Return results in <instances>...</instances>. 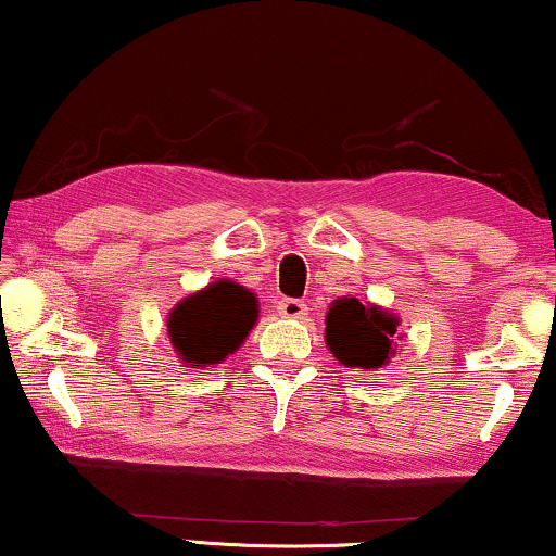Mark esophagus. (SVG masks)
I'll list each match as a JSON object with an SVG mask.
<instances>
[{
  "label": "esophagus",
  "instance_id": "34e87169",
  "mask_svg": "<svg viewBox=\"0 0 556 556\" xmlns=\"http://www.w3.org/2000/svg\"><path fill=\"white\" fill-rule=\"evenodd\" d=\"M278 313L283 318L301 320V318H305V313H308V308H305V303L298 301V298H283V301H278Z\"/></svg>",
  "mask_w": 556,
  "mask_h": 556
}]
</instances>
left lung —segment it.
Returning <instances> with one entry per match:
<instances>
[{
  "instance_id": "1",
  "label": "left lung",
  "mask_w": 556,
  "mask_h": 556,
  "mask_svg": "<svg viewBox=\"0 0 556 556\" xmlns=\"http://www.w3.org/2000/svg\"><path fill=\"white\" fill-rule=\"evenodd\" d=\"M399 320L358 298H338L326 316L328 349L343 366L378 368L393 353Z\"/></svg>"
}]
</instances>
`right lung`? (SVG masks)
Listing matches in <instances>:
<instances>
[{
    "mask_svg": "<svg viewBox=\"0 0 556 556\" xmlns=\"http://www.w3.org/2000/svg\"><path fill=\"white\" fill-rule=\"evenodd\" d=\"M258 318L255 295L236 283H213L170 313L167 331L188 366H213L243 343Z\"/></svg>",
    "mask_w": 556,
    "mask_h": 556,
    "instance_id": "right-lung-1",
    "label": "right lung"
}]
</instances>
